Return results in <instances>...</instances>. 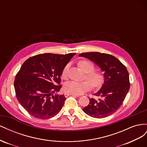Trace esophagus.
Returning a JSON list of instances; mask_svg holds the SVG:
<instances>
[{"label":"esophagus","instance_id":"1","mask_svg":"<svg viewBox=\"0 0 147 147\" xmlns=\"http://www.w3.org/2000/svg\"><path fill=\"white\" fill-rule=\"evenodd\" d=\"M65 97H68L69 96H79V95H77V94H70V93H65L64 94Z\"/></svg>","mask_w":147,"mask_h":147}]
</instances>
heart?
<instances>
[{
	"mask_svg": "<svg viewBox=\"0 0 147 147\" xmlns=\"http://www.w3.org/2000/svg\"><path fill=\"white\" fill-rule=\"evenodd\" d=\"M78 65L84 72L86 73V78L92 84H90V82H89L88 81L82 82L70 81L64 84V90L65 92L79 95L90 90L91 85L93 88H99L102 85V84L104 82V75L99 71L94 70L95 67L92 62L89 60H82L79 61ZM69 67V64H67L64 67L63 72H62L63 78H67Z\"/></svg>",
	"mask_w": 147,
	"mask_h": 147,
	"instance_id": "b5f03b06",
	"label": "heart"
}]
</instances>
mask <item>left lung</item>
I'll list each match as a JSON object with an SVG mask.
<instances>
[{
  "mask_svg": "<svg viewBox=\"0 0 147 147\" xmlns=\"http://www.w3.org/2000/svg\"><path fill=\"white\" fill-rule=\"evenodd\" d=\"M79 56L94 62L104 72L105 78L100 90L93 94L99 96V99L90 98V103L83 111L93 118L110 116L121 106L129 90V77L126 66L116 57L106 53H83Z\"/></svg>",
  "mask_w": 147,
  "mask_h": 147,
  "instance_id": "8db88e82",
  "label": "left lung"
}]
</instances>
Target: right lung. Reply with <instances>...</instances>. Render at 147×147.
Here are the masks:
<instances>
[{
	"instance_id": "obj_1",
	"label": "right lung",
	"mask_w": 147,
	"mask_h": 147,
	"mask_svg": "<svg viewBox=\"0 0 147 147\" xmlns=\"http://www.w3.org/2000/svg\"><path fill=\"white\" fill-rule=\"evenodd\" d=\"M75 53H44L29 57L16 75L14 86L21 106L34 118L46 119L58 113L66 99L53 94L61 88V75Z\"/></svg>"
}]
</instances>
